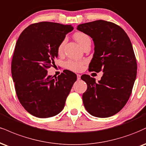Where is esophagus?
Segmentation results:
<instances>
[{
	"label": "esophagus",
	"instance_id": "esophagus-1",
	"mask_svg": "<svg viewBox=\"0 0 146 146\" xmlns=\"http://www.w3.org/2000/svg\"><path fill=\"white\" fill-rule=\"evenodd\" d=\"M77 79H78V80H80L81 79V75H79V74L77 75Z\"/></svg>",
	"mask_w": 146,
	"mask_h": 146
}]
</instances>
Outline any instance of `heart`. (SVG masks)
Wrapping results in <instances>:
<instances>
[{
  "label": "heart",
  "mask_w": 146,
  "mask_h": 146,
  "mask_svg": "<svg viewBox=\"0 0 146 146\" xmlns=\"http://www.w3.org/2000/svg\"><path fill=\"white\" fill-rule=\"evenodd\" d=\"M74 38L78 42L79 44H80L82 47H84V45L86 44L87 43L90 42V38L89 37L88 35L83 32L75 33L74 34ZM64 42H65V40H63V41L60 43L58 47L57 51L58 54H61L62 52ZM84 64V62H81V61L68 60L66 62L65 66L66 68L71 70V71L78 72L82 71V70L83 69Z\"/></svg>",
  "instance_id": "heart-1"
}]
</instances>
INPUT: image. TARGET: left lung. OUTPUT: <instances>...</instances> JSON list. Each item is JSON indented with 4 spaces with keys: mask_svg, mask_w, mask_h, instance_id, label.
I'll list each match as a JSON object with an SVG mask.
<instances>
[{
    "mask_svg": "<svg viewBox=\"0 0 146 146\" xmlns=\"http://www.w3.org/2000/svg\"><path fill=\"white\" fill-rule=\"evenodd\" d=\"M77 29L94 41L90 71L103 72L97 83L88 75L81 77L87 84L82 95L84 107L93 116H112L127 103L136 79L137 66L131 40L120 26L108 21L82 24Z\"/></svg>",
    "mask_w": 146,
    "mask_h": 146,
    "instance_id": "obj_1",
    "label": "left lung"
}]
</instances>
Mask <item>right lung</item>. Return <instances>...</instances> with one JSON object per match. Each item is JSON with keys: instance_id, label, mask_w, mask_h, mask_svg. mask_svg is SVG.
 <instances>
[{"instance_id": "obj_1", "label": "right lung", "mask_w": 146, "mask_h": 146, "mask_svg": "<svg viewBox=\"0 0 146 146\" xmlns=\"http://www.w3.org/2000/svg\"><path fill=\"white\" fill-rule=\"evenodd\" d=\"M71 25L42 22L26 28L16 42L11 62V75L16 94L24 108L37 117L46 118L58 114L77 75L63 71L54 78L47 69L58 57V47Z\"/></svg>"}]
</instances>
